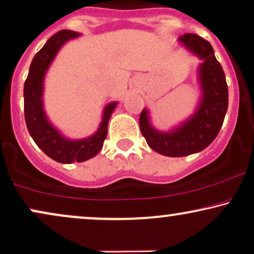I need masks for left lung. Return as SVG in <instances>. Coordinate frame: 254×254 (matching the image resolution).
I'll use <instances>...</instances> for the list:
<instances>
[{
  "label": "left lung",
  "mask_w": 254,
  "mask_h": 254,
  "mask_svg": "<svg viewBox=\"0 0 254 254\" xmlns=\"http://www.w3.org/2000/svg\"><path fill=\"white\" fill-rule=\"evenodd\" d=\"M179 41L204 61L199 65L203 96L197 111L169 132H159L150 124L149 112L145 109L139 116V127L146 143L153 151L168 157L189 156L210 145L219 133L229 105L225 73L214 56L212 46L195 34L183 35Z\"/></svg>",
  "instance_id": "8db88e82"
}]
</instances>
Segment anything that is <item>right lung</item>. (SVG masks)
I'll use <instances>...</instances> for the list:
<instances>
[{
	"mask_svg": "<svg viewBox=\"0 0 254 254\" xmlns=\"http://www.w3.org/2000/svg\"><path fill=\"white\" fill-rule=\"evenodd\" d=\"M77 36L79 34L71 30H61L53 35L31 61L23 90L24 118L29 133L48 157L63 164L81 163L97 155L107 138L109 120L117 105V102H112L105 107L97 132L84 139L71 140L63 137L48 121L42 101L44 75L61 47Z\"/></svg>",
	"mask_w": 254,
	"mask_h": 254,
	"instance_id": "obj_1",
	"label": "right lung"
}]
</instances>
